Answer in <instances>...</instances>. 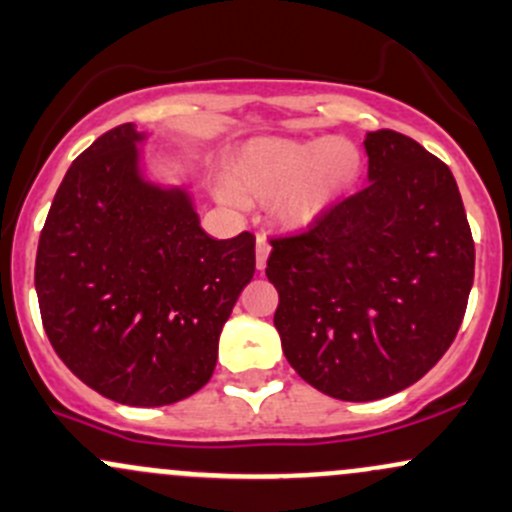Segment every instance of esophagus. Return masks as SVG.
Segmentation results:
<instances>
[{
	"label": "esophagus",
	"instance_id": "obj_1",
	"mask_svg": "<svg viewBox=\"0 0 512 512\" xmlns=\"http://www.w3.org/2000/svg\"><path fill=\"white\" fill-rule=\"evenodd\" d=\"M269 250H272V245H269V240L265 235H257V245H255V260H257V269H265L267 265V257H269Z\"/></svg>",
	"mask_w": 512,
	"mask_h": 512
}]
</instances>
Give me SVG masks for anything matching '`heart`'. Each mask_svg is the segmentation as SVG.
<instances>
[{
  "label": "heart",
  "instance_id": "b5f03b06",
  "mask_svg": "<svg viewBox=\"0 0 512 512\" xmlns=\"http://www.w3.org/2000/svg\"><path fill=\"white\" fill-rule=\"evenodd\" d=\"M362 150L347 138L252 140L230 167V182L218 189L223 204L269 201V211L289 228L308 226L357 187Z\"/></svg>",
  "mask_w": 512,
  "mask_h": 512
}]
</instances>
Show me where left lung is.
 <instances>
[{"label": "left lung", "instance_id": "1", "mask_svg": "<svg viewBox=\"0 0 512 512\" xmlns=\"http://www.w3.org/2000/svg\"><path fill=\"white\" fill-rule=\"evenodd\" d=\"M369 184L299 235L272 240L274 328L291 367L340 401H376L440 362L474 284L457 182L403 133L364 136Z\"/></svg>", "mask_w": 512, "mask_h": 512}]
</instances>
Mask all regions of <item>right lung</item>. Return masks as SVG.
Here are the masks:
<instances>
[{
    "instance_id": "right-lung-1",
    "label": "right lung",
    "mask_w": 512,
    "mask_h": 512,
    "mask_svg": "<svg viewBox=\"0 0 512 512\" xmlns=\"http://www.w3.org/2000/svg\"><path fill=\"white\" fill-rule=\"evenodd\" d=\"M133 123L67 170L36 255L50 345L89 389L170 406L211 379L218 338L255 274V235L216 240L187 187L145 177Z\"/></svg>"
}]
</instances>
